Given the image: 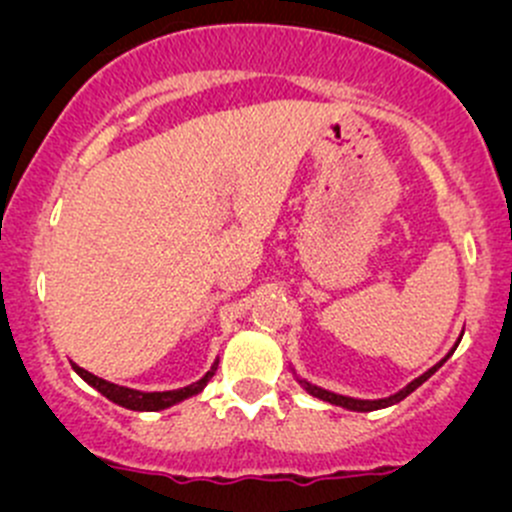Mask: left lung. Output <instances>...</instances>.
Segmentation results:
<instances>
[{"label": "left lung", "mask_w": 512, "mask_h": 512, "mask_svg": "<svg viewBox=\"0 0 512 512\" xmlns=\"http://www.w3.org/2000/svg\"><path fill=\"white\" fill-rule=\"evenodd\" d=\"M458 342H461V339H458ZM458 342L453 344V349L451 352H448L446 356H443L441 361H438V364H433L431 369L428 371H423L421 376H418V379H414L411 381V384H406L404 389L401 391H396V394H391V396H386V399H352V396H342V394H334V391H327V389H322V386H314V384H309L307 379H299L297 374V381L299 384L304 386V391H307V394H312V396H317V399H322V401H327V404H334V406H342V409H349V411H379V409H386V406H394V404H399V401H404L406 396L411 394V391H416L418 386L423 384V381H428L431 379L433 374H436L438 369H441L443 364H446L448 359H451V354L456 352V347H458Z\"/></svg>", "instance_id": "obj_1"}]
</instances>
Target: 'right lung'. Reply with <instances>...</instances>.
Here are the masks:
<instances>
[{
	"instance_id": "right-lung-1",
	"label": "right lung",
	"mask_w": 512,
	"mask_h": 512,
	"mask_svg": "<svg viewBox=\"0 0 512 512\" xmlns=\"http://www.w3.org/2000/svg\"><path fill=\"white\" fill-rule=\"evenodd\" d=\"M71 366H74V371L81 376V379L86 381V384L94 386L98 394H103L108 401H113V404L123 406V409H131V411H163V409H170V406L180 404V401L190 399V396L200 394V391H203L205 386H208V381L213 379L215 369H218V361H215V364L210 366V371L203 376V379L195 381V384H190V386H183V389H173V391H138V389H128V386L111 384V381H106V379H101V376L91 374V371L81 369L79 364H71Z\"/></svg>"
}]
</instances>
